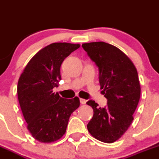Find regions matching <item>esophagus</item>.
Instances as JSON below:
<instances>
[{
	"label": "esophagus",
	"mask_w": 159,
	"mask_h": 159,
	"mask_svg": "<svg viewBox=\"0 0 159 159\" xmlns=\"http://www.w3.org/2000/svg\"><path fill=\"white\" fill-rule=\"evenodd\" d=\"M80 102H81V104H84V103H86V100H84V99H80Z\"/></svg>",
	"instance_id": "34e87169"
}]
</instances>
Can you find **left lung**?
<instances>
[{
	"label": "left lung",
	"instance_id": "1",
	"mask_svg": "<svg viewBox=\"0 0 159 159\" xmlns=\"http://www.w3.org/2000/svg\"><path fill=\"white\" fill-rule=\"evenodd\" d=\"M81 46L98 67L102 93L107 100L103 108L94 100L87 102L93 109L87 128L98 140L113 143L126 132L133 120L140 97L137 70L131 60L112 44L99 41Z\"/></svg>",
	"mask_w": 159,
	"mask_h": 159
}]
</instances>
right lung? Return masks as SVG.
Segmentation results:
<instances>
[{"mask_svg":"<svg viewBox=\"0 0 159 159\" xmlns=\"http://www.w3.org/2000/svg\"><path fill=\"white\" fill-rule=\"evenodd\" d=\"M79 44L52 43L30 60L19 79L17 94L27 129L37 140L51 143L66 133L70 116L80 106L78 97L63 99L53 93L61 80L60 66Z\"/></svg>","mask_w":159,"mask_h":159,"instance_id":"right-lung-1","label":"right lung"}]
</instances>
